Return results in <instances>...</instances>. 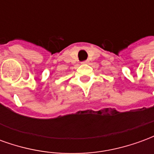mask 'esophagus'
I'll return each instance as SVG.
<instances>
[{"label":"esophagus","instance_id":"obj_1","mask_svg":"<svg viewBox=\"0 0 154 154\" xmlns=\"http://www.w3.org/2000/svg\"><path fill=\"white\" fill-rule=\"evenodd\" d=\"M88 63V61H87V60L83 61V62H82V63Z\"/></svg>","mask_w":154,"mask_h":154}]
</instances>
